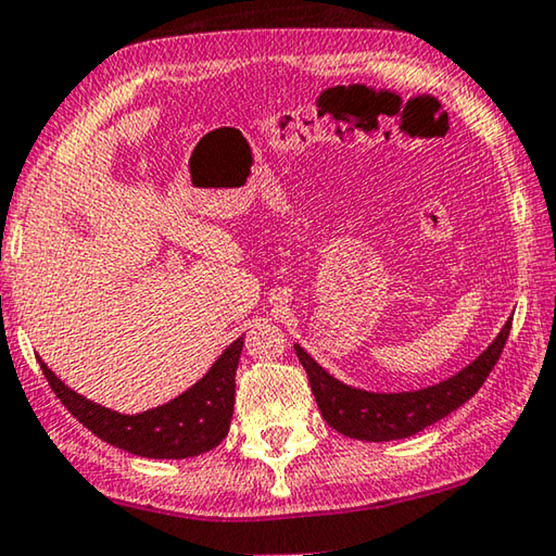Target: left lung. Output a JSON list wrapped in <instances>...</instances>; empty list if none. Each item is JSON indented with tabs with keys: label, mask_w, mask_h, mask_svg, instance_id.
Instances as JSON below:
<instances>
[{
	"label": "left lung",
	"mask_w": 556,
	"mask_h": 556,
	"mask_svg": "<svg viewBox=\"0 0 556 556\" xmlns=\"http://www.w3.org/2000/svg\"><path fill=\"white\" fill-rule=\"evenodd\" d=\"M509 328L511 318L497 332V338L486 345V350H482V355L475 357L452 378L438 382V386L409 392H367L361 388H350L338 378H332L328 370H323L301 345H295V355L305 367L307 382H311L323 420L332 430L353 440L388 442L417 434L425 427L447 417L452 409L465 405L484 386L486 375L497 365L502 348L509 338Z\"/></svg>",
	"instance_id": "8db88e82"
}]
</instances>
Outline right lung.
Segmentation results:
<instances>
[{"label":"right lung","mask_w":556,"mask_h":556,"mask_svg":"<svg viewBox=\"0 0 556 556\" xmlns=\"http://www.w3.org/2000/svg\"><path fill=\"white\" fill-rule=\"evenodd\" d=\"M243 336L233 340L211 370L181 395L166 405L151 407L139 415H124L116 409L87 400L66 388L47 363L37 357L47 382L62 405L99 440L118 450L151 459H186L203 455L228 434L236 403V367L241 361Z\"/></svg>","instance_id":"obj_1"}]
</instances>
